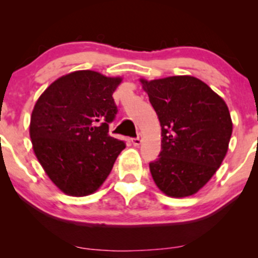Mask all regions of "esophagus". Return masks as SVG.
<instances>
[{"label": "esophagus", "instance_id": "34e87169", "mask_svg": "<svg viewBox=\"0 0 258 258\" xmlns=\"http://www.w3.org/2000/svg\"><path fill=\"white\" fill-rule=\"evenodd\" d=\"M131 142H132V144H133V146H135V147H138L139 144H141L142 139H141V137H139V136H138V137H135V138H132V139H131Z\"/></svg>", "mask_w": 258, "mask_h": 258}]
</instances>
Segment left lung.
Instances as JSON below:
<instances>
[{"label":"left lung","instance_id":"1","mask_svg":"<svg viewBox=\"0 0 258 258\" xmlns=\"http://www.w3.org/2000/svg\"><path fill=\"white\" fill-rule=\"evenodd\" d=\"M161 125V152L149 164L168 197L193 195L221 166L232 136L224 100L193 76L141 80Z\"/></svg>","mask_w":258,"mask_h":258}]
</instances>
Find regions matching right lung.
I'll return each mask as SVG.
<instances>
[{"instance_id": "1", "label": "right lung", "mask_w": 258, "mask_h": 258, "mask_svg": "<svg viewBox=\"0 0 258 258\" xmlns=\"http://www.w3.org/2000/svg\"><path fill=\"white\" fill-rule=\"evenodd\" d=\"M120 78L81 70L55 80L31 114L30 137L36 158L52 182L73 197L103 184L123 141L109 135L117 114L112 93Z\"/></svg>"}]
</instances>
